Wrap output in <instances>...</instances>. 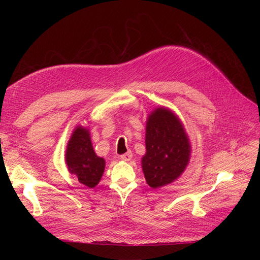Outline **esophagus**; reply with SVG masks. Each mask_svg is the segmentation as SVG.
<instances>
[{
  "instance_id": "34e87169",
  "label": "esophagus",
  "mask_w": 260,
  "mask_h": 260,
  "mask_svg": "<svg viewBox=\"0 0 260 260\" xmlns=\"http://www.w3.org/2000/svg\"><path fill=\"white\" fill-rule=\"evenodd\" d=\"M132 157H133L132 152H127V153H125V154H123V155L120 156V158H121L122 160H124V161H129V160L132 159Z\"/></svg>"
}]
</instances>
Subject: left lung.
<instances>
[{
    "label": "left lung",
    "mask_w": 260,
    "mask_h": 260,
    "mask_svg": "<svg viewBox=\"0 0 260 260\" xmlns=\"http://www.w3.org/2000/svg\"><path fill=\"white\" fill-rule=\"evenodd\" d=\"M142 170L147 184L158 188L174 182L184 172L190 144L183 124L171 109L158 107L149 114Z\"/></svg>",
    "instance_id": "1"
}]
</instances>
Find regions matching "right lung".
Here are the masks:
<instances>
[{"mask_svg": "<svg viewBox=\"0 0 260 260\" xmlns=\"http://www.w3.org/2000/svg\"><path fill=\"white\" fill-rule=\"evenodd\" d=\"M65 161L68 171L77 176L80 183L94 187L101 180L105 160L95 155L86 127L79 125L73 132L67 143Z\"/></svg>", "mask_w": 260, "mask_h": 260, "instance_id": "right-lung-1", "label": "right lung"}]
</instances>
